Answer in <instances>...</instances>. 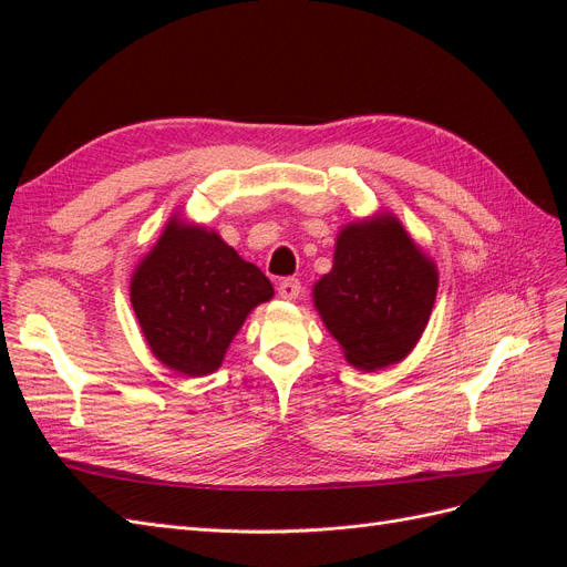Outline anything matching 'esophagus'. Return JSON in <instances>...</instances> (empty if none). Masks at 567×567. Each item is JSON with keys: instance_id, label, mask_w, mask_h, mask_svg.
Instances as JSON below:
<instances>
[{"instance_id": "1", "label": "esophagus", "mask_w": 567, "mask_h": 567, "mask_svg": "<svg viewBox=\"0 0 567 567\" xmlns=\"http://www.w3.org/2000/svg\"><path fill=\"white\" fill-rule=\"evenodd\" d=\"M279 296L284 300H296L300 296V281L298 279H284L279 284Z\"/></svg>"}]
</instances>
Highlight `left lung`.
<instances>
[{"label": "left lung", "instance_id": "8db88e82", "mask_svg": "<svg viewBox=\"0 0 567 567\" xmlns=\"http://www.w3.org/2000/svg\"><path fill=\"white\" fill-rule=\"evenodd\" d=\"M437 265L392 213L352 219L338 231L333 267L312 300L326 331L359 371H379L416 348L431 319Z\"/></svg>", "mask_w": 567, "mask_h": 567}]
</instances>
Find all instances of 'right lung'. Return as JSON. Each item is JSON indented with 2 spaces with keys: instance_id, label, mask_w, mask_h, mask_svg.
<instances>
[{
  "instance_id": "1",
  "label": "right lung",
  "mask_w": 567,
  "mask_h": 567,
  "mask_svg": "<svg viewBox=\"0 0 567 567\" xmlns=\"http://www.w3.org/2000/svg\"><path fill=\"white\" fill-rule=\"evenodd\" d=\"M271 296L260 269L215 229L179 213L130 281L132 310L153 357L188 379L217 371L248 315Z\"/></svg>"
}]
</instances>
